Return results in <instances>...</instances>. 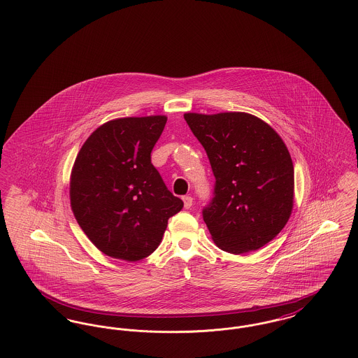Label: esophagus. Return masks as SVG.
Returning a JSON list of instances; mask_svg holds the SVG:
<instances>
[{
	"mask_svg": "<svg viewBox=\"0 0 358 358\" xmlns=\"http://www.w3.org/2000/svg\"><path fill=\"white\" fill-rule=\"evenodd\" d=\"M182 200H184V206H185L187 209H189V208L193 205V199H192L190 196H184Z\"/></svg>",
	"mask_w": 358,
	"mask_h": 358,
	"instance_id": "obj_1",
	"label": "esophagus"
}]
</instances>
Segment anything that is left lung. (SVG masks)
I'll use <instances>...</instances> for the list:
<instances>
[{"label": "left lung", "instance_id": "1", "mask_svg": "<svg viewBox=\"0 0 358 358\" xmlns=\"http://www.w3.org/2000/svg\"><path fill=\"white\" fill-rule=\"evenodd\" d=\"M216 178L203 217L215 244L247 254L271 241L294 206V165L283 139L247 113L184 114Z\"/></svg>", "mask_w": 358, "mask_h": 358}]
</instances>
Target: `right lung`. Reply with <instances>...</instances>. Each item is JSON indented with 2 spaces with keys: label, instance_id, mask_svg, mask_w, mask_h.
I'll return each mask as SVG.
<instances>
[{
  "label": "right lung",
  "instance_id": "1",
  "mask_svg": "<svg viewBox=\"0 0 358 358\" xmlns=\"http://www.w3.org/2000/svg\"><path fill=\"white\" fill-rule=\"evenodd\" d=\"M165 115L108 120L87 138L69 180L73 216L104 255L136 262L153 254L184 203L152 164Z\"/></svg>",
  "mask_w": 358,
  "mask_h": 358
}]
</instances>
